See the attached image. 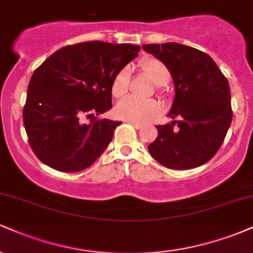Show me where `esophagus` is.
<instances>
[{
  "instance_id": "esophagus-1",
  "label": "esophagus",
  "mask_w": 253,
  "mask_h": 253,
  "mask_svg": "<svg viewBox=\"0 0 253 253\" xmlns=\"http://www.w3.org/2000/svg\"><path fill=\"white\" fill-rule=\"evenodd\" d=\"M127 123H128L129 125H132V126L134 127V128H136V129H140L141 127H143V125H140V124H138V123H134V121H127Z\"/></svg>"
}]
</instances>
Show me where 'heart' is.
<instances>
[{"label": "heart", "mask_w": 253, "mask_h": 253, "mask_svg": "<svg viewBox=\"0 0 253 253\" xmlns=\"http://www.w3.org/2000/svg\"><path fill=\"white\" fill-rule=\"evenodd\" d=\"M143 74L157 86H163L169 82L170 71L164 63L155 58H145L140 62ZM130 70L125 66L117 72L112 82V94L115 97H123L127 94L129 86ZM115 112L127 121L145 124L161 114V106L153 100H139L126 97L118 103Z\"/></svg>", "instance_id": "1"}]
</instances>
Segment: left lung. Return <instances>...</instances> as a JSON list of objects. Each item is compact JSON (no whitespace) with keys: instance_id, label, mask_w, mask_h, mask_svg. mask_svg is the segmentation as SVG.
<instances>
[{"instance_id":"8db88e82","label":"left lung","mask_w":253,"mask_h":253,"mask_svg":"<svg viewBox=\"0 0 253 253\" xmlns=\"http://www.w3.org/2000/svg\"><path fill=\"white\" fill-rule=\"evenodd\" d=\"M145 52L169 69L175 85L168 117L178 120L157 126L147 146L159 164L188 170L207 163L222 145L232 123L227 78L205 52L177 42L147 43Z\"/></svg>"}]
</instances>
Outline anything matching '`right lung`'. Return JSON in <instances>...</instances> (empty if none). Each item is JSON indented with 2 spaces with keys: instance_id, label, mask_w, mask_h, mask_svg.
<instances>
[{
  "instance_id": "obj_1",
  "label": "right lung",
  "mask_w": 253,
  "mask_h": 253,
  "mask_svg": "<svg viewBox=\"0 0 253 253\" xmlns=\"http://www.w3.org/2000/svg\"><path fill=\"white\" fill-rule=\"evenodd\" d=\"M132 43L86 42L51 54L32 75L24 107L28 141L43 164L63 172L90 167L121 121L91 119L112 109V82L138 56Z\"/></svg>"
}]
</instances>
